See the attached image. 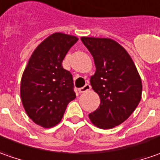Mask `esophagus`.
Segmentation results:
<instances>
[{
    "mask_svg": "<svg viewBox=\"0 0 160 160\" xmlns=\"http://www.w3.org/2000/svg\"><path fill=\"white\" fill-rule=\"evenodd\" d=\"M91 88V86L89 84H86L84 87H82V88H79V92L80 93H84V92H87V91L90 90Z\"/></svg>",
    "mask_w": 160,
    "mask_h": 160,
    "instance_id": "1",
    "label": "esophagus"
}]
</instances>
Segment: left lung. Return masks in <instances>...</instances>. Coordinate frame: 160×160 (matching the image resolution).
Returning a JSON list of instances; mask_svg holds the SVG:
<instances>
[{
  "mask_svg": "<svg viewBox=\"0 0 160 160\" xmlns=\"http://www.w3.org/2000/svg\"><path fill=\"white\" fill-rule=\"evenodd\" d=\"M94 58L96 72L92 88L100 97V105L88 117L96 127L110 129L123 123L134 112L142 98V80L129 54L108 38L81 37Z\"/></svg>",
  "mask_w": 160,
  "mask_h": 160,
  "instance_id": "8db88e82",
  "label": "left lung"
}]
</instances>
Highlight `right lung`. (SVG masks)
I'll use <instances>...</instances> for the list:
<instances>
[{"mask_svg": "<svg viewBox=\"0 0 160 160\" xmlns=\"http://www.w3.org/2000/svg\"><path fill=\"white\" fill-rule=\"evenodd\" d=\"M75 36L55 32L36 48L21 79L20 96L28 117L37 125L49 128L58 125L76 95L72 75L62 63Z\"/></svg>", "mask_w": 160, "mask_h": 160, "instance_id": "add662e5", "label": "right lung"}]
</instances>
